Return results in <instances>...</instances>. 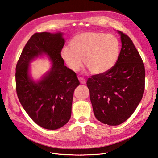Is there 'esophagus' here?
<instances>
[{"mask_svg": "<svg viewBox=\"0 0 158 158\" xmlns=\"http://www.w3.org/2000/svg\"><path fill=\"white\" fill-rule=\"evenodd\" d=\"M78 79H79V81H80V83H81V84H85V83H86V81H85V79L84 78H83V77H78Z\"/></svg>", "mask_w": 158, "mask_h": 158, "instance_id": "34e87169", "label": "esophagus"}]
</instances>
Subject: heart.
<instances>
[{
	"label": "heart",
	"instance_id": "1",
	"mask_svg": "<svg viewBox=\"0 0 158 158\" xmlns=\"http://www.w3.org/2000/svg\"><path fill=\"white\" fill-rule=\"evenodd\" d=\"M70 44V47L62 49L61 56L69 68L75 72L81 69L83 58L90 73L102 75L115 66L119 56V40L106 33H81L74 36Z\"/></svg>",
	"mask_w": 158,
	"mask_h": 158
}]
</instances>
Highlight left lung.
Wrapping results in <instances>:
<instances>
[{
    "mask_svg": "<svg viewBox=\"0 0 158 158\" xmlns=\"http://www.w3.org/2000/svg\"><path fill=\"white\" fill-rule=\"evenodd\" d=\"M121 35L122 49L113 68L87 81L94 113L105 124L117 126L135 112L145 91V70L143 60L132 40Z\"/></svg>",
    "mask_w": 158,
    "mask_h": 158,
    "instance_id": "obj_1",
    "label": "left lung"
}]
</instances>
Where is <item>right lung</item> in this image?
<instances>
[{"label":"right lung","instance_id":"obj_1","mask_svg":"<svg viewBox=\"0 0 158 158\" xmlns=\"http://www.w3.org/2000/svg\"><path fill=\"white\" fill-rule=\"evenodd\" d=\"M62 33L36 32L26 43L16 65V92L30 117L43 128L56 130L64 126L71 115L74 90L79 85L76 73L64 66L61 51ZM51 58L50 73L37 83L28 75L29 62L42 53Z\"/></svg>","mask_w":158,"mask_h":158}]
</instances>
